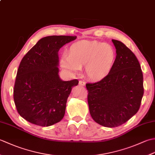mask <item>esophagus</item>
I'll return each mask as SVG.
<instances>
[{
    "label": "esophagus",
    "mask_w": 155,
    "mask_h": 155,
    "mask_svg": "<svg viewBox=\"0 0 155 155\" xmlns=\"http://www.w3.org/2000/svg\"><path fill=\"white\" fill-rule=\"evenodd\" d=\"M78 84H79L80 86H84L85 85V83L83 81H79V83H78Z\"/></svg>",
    "instance_id": "34e87169"
}]
</instances>
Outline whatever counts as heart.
I'll list each match as a JSON object with an SVG mask.
<instances>
[{
	"mask_svg": "<svg viewBox=\"0 0 155 155\" xmlns=\"http://www.w3.org/2000/svg\"><path fill=\"white\" fill-rule=\"evenodd\" d=\"M116 61V52L109 44L81 41L72 44L68 54L61 60L62 68L76 73L85 66V73L90 80L101 81L113 70Z\"/></svg>",
	"mask_w": 155,
	"mask_h": 155,
	"instance_id": "b5f03b06",
	"label": "heart"
}]
</instances>
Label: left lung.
<instances>
[{
    "instance_id": "left-lung-1",
    "label": "left lung",
    "mask_w": 155,
    "mask_h": 155,
    "mask_svg": "<svg viewBox=\"0 0 155 155\" xmlns=\"http://www.w3.org/2000/svg\"><path fill=\"white\" fill-rule=\"evenodd\" d=\"M116 61L107 78L87 83L88 104L93 120L105 127L126 123L139 110L144 94L143 75L136 56L123 42L112 40Z\"/></svg>"
}]
</instances>
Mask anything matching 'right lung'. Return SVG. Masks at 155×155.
I'll list each match as a JSON object with an SVG mask.
<instances>
[{"mask_svg":"<svg viewBox=\"0 0 155 155\" xmlns=\"http://www.w3.org/2000/svg\"><path fill=\"white\" fill-rule=\"evenodd\" d=\"M76 38L44 37L22 58L16 74L13 98L18 114L29 123L48 127L64 117L67 98L78 81L61 79L58 52Z\"/></svg>","mask_w":155,"mask_h":155,"instance_id":"obj_1","label":"right lung"}]
</instances>
